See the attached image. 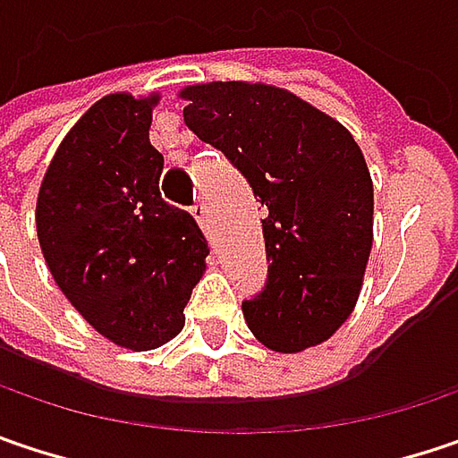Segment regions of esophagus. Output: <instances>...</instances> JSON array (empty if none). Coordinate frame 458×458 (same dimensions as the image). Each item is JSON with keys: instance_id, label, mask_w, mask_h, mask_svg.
I'll use <instances>...</instances> for the list:
<instances>
[{"instance_id": "1", "label": "esophagus", "mask_w": 458, "mask_h": 458, "mask_svg": "<svg viewBox=\"0 0 458 458\" xmlns=\"http://www.w3.org/2000/svg\"><path fill=\"white\" fill-rule=\"evenodd\" d=\"M191 215H194V220L199 223V228L207 230V209H204L202 202H197L191 207Z\"/></svg>"}]
</instances>
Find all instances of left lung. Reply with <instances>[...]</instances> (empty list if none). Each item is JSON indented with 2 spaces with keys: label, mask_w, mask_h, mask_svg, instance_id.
Here are the masks:
<instances>
[{
  "label": "left lung",
  "mask_w": 458,
  "mask_h": 458,
  "mask_svg": "<svg viewBox=\"0 0 458 458\" xmlns=\"http://www.w3.org/2000/svg\"><path fill=\"white\" fill-rule=\"evenodd\" d=\"M183 122L217 148L267 207V284L243 316L275 352H301L352 313L370 246L373 181L352 134L298 95L261 82L181 90Z\"/></svg>",
  "instance_id": "obj_1"
}]
</instances>
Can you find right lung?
Instances as JSON below:
<instances>
[{"label": "right lung", "mask_w": 458, "mask_h": 458, "mask_svg": "<svg viewBox=\"0 0 458 458\" xmlns=\"http://www.w3.org/2000/svg\"><path fill=\"white\" fill-rule=\"evenodd\" d=\"M157 95L100 98L43 175L36 230L59 290L98 335L155 350L183 329L209 254L197 220L160 199Z\"/></svg>", "instance_id": "1"}]
</instances>
